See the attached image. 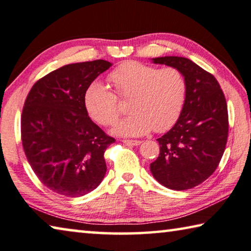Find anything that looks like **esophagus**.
I'll return each mask as SVG.
<instances>
[{"label": "esophagus", "mask_w": 251, "mask_h": 251, "mask_svg": "<svg viewBox=\"0 0 251 251\" xmlns=\"http://www.w3.org/2000/svg\"><path fill=\"white\" fill-rule=\"evenodd\" d=\"M123 143H125L127 145H132V146H137L141 144V141H136V140H123Z\"/></svg>", "instance_id": "1"}]
</instances>
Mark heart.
<instances>
[{"instance_id": "b5f03b06", "label": "heart", "mask_w": 251, "mask_h": 251, "mask_svg": "<svg viewBox=\"0 0 251 251\" xmlns=\"http://www.w3.org/2000/svg\"><path fill=\"white\" fill-rule=\"evenodd\" d=\"M114 91L95 81L87 87L83 102L89 116L102 126L113 125L121 115L118 98L129 99L130 114L117 123L114 132L140 136L154 129L162 133L177 122L184 107L188 85L181 70L158 69L138 61H126L108 75Z\"/></svg>"}]
</instances>
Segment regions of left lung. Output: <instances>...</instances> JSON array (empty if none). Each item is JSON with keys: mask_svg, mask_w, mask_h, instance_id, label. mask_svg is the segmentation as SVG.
<instances>
[{"mask_svg": "<svg viewBox=\"0 0 251 251\" xmlns=\"http://www.w3.org/2000/svg\"><path fill=\"white\" fill-rule=\"evenodd\" d=\"M153 61L181 70L188 91L176 125L157 138L160 154L151 171L166 188L192 189L212 176L226 150L229 118L225 94L214 75L190 59L160 57Z\"/></svg>", "mask_w": 251, "mask_h": 251, "instance_id": "obj_1", "label": "left lung"}]
</instances>
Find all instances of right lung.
Returning <instances> with one entry per match:
<instances>
[{
    "label": "right lung",
    "instance_id": "add662e5",
    "mask_svg": "<svg viewBox=\"0 0 251 251\" xmlns=\"http://www.w3.org/2000/svg\"><path fill=\"white\" fill-rule=\"evenodd\" d=\"M110 66L101 59L63 66L39 79L26 96L23 150L39 180L61 196H85L106 174L104 153L115 138L91 121L83 96Z\"/></svg>",
    "mask_w": 251,
    "mask_h": 251
}]
</instances>
